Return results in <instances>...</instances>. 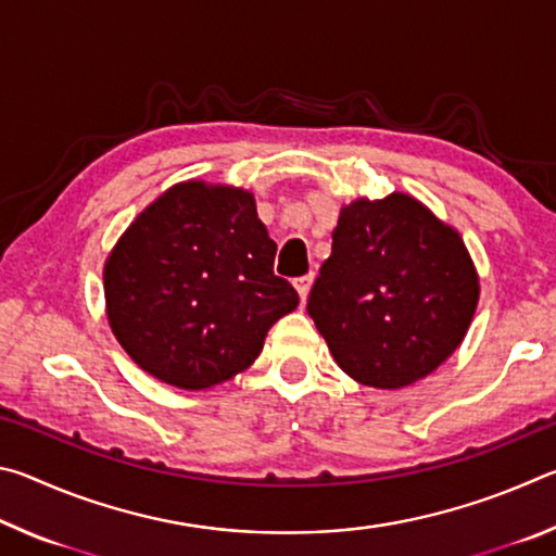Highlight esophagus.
Listing matches in <instances>:
<instances>
[{"instance_id":"34e87169","label":"esophagus","mask_w":556,"mask_h":556,"mask_svg":"<svg viewBox=\"0 0 556 556\" xmlns=\"http://www.w3.org/2000/svg\"><path fill=\"white\" fill-rule=\"evenodd\" d=\"M312 285H314V275H306V277L294 279V287H296V291H299L301 301L308 299V291H312Z\"/></svg>"}]
</instances>
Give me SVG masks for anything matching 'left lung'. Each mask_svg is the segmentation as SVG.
<instances>
[{
	"mask_svg": "<svg viewBox=\"0 0 556 556\" xmlns=\"http://www.w3.org/2000/svg\"><path fill=\"white\" fill-rule=\"evenodd\" d=\"M478 296L481 281L454 225L392 191L343 205L306 308L348 378L402 390L448 361Z\"/></svg>",
	"mask_w": 556,
	"mask_h": 556,
	"instance_id": "obj_1",
	"label": "left lung"
}]
</instances>
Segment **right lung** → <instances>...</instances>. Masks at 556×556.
<instances>
[{"label": "right lung", "instance_id": "obj_1", "mask_svg": "<svg viewBox=\"0 0 556 556\" xmlns=\"http://www.w3.org/2000/svg\"><path fill=\"white\" fill-rule=\"evenodd\" d=\"M277 244L255 195L201 178L174 184L129 223L102 269L112 333L139 368L178 390L248 370L299 294L275 275Z\"/></svg>", "mask_w": 556, "mask_h": 556}]
</instances>
